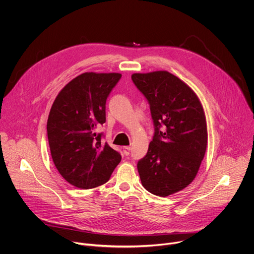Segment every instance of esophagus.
<instances>
[{"label":"esophagus","mask_w":254,"mask_h":254,"mask_svg":"<svg viewBox=\"0 0 254 254\" xmlns=\"http://www.w3.org/2000/svg\"><path fill=\"white\" fill-rule=\"evenodd\" d=\"M123 151H124V154H125L126 156H128V155H129V152H130V147H124Z\"/></svg>","instance_id":"obj_1"}]
</instances>
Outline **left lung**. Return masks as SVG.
Masks as SVG:
<instances>
[{"mask_svg": "<svg viewBox=\"0 0 254 254\" xmlns=\"http://www.w3.org/2000/svg\"><path fill=\"white\" fill-rule=\"evenodd\" d=\"M131 79L149 101L155 134L137 162L143 188L167 197L195 179L207 148L203 106L184 81L168 71L133 73Z\"/></svg>", "mask_w": 254, "mask_h": 254, "instance_id": "left-lung-1", "label": "left lung"}]
</instances>
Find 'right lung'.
<instances>
[{
    "instance_id": "right-lung-1",
    "label": "right lung",
    "mask_w": 254,
    "mask_h": 254,
    "mask_svg": "<svg viewBox=\"0 0 254 254\" xmlns=\"http://www.w3.org/2000/svg\"><path fill=\"white\" fill-rule=\"evenodd\" d=\"M121 77L85 72L67 83L52 104L47 121L51 157L60 175L77 188L106 183L122 161L95 130L105 123L106 98Z\"/></svg>"
}]
</instances>
